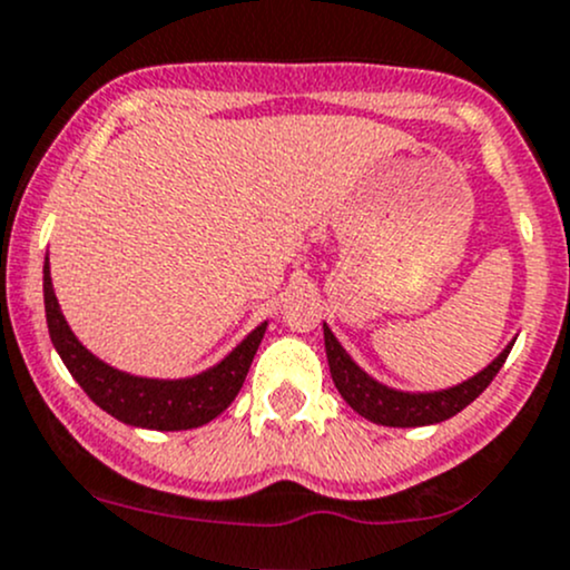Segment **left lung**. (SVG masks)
I'll use <instances>...</instances> for the list:
<instances>
[{
  "label": "left lung",
  "mask_w": 570,
  "mask_h": 570,
  "mask_svg": "<svg viewBox=\"0 0 570 570\" xmlns=\"http://www.w3.org/2000/svg\"><path fill=\"white\" fill-rule=\"evenodd\" d=\"M510 350H513V344H510L493 364H488L480 375L461 383V386L433 394H405L381 386V383L372 381L366 372H361L325 325L327 366H331V377L333 383H336L338 394H342L344 400H347V405L353 407V411H358L361 416L370 419V422L375 424H386V428H422V424L444 422V419L461 413L465 405H471L476 396L491 386L497 372L502 370V364L508 361Z\"/></svg>",
  "instance_id": "1"
}]
</instances>
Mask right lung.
Masks as SVG:
<instances>
[{
  "label": "right lung",
  "instance_id": "1",
  "mask_svg": "<svg viewBox=\"0 0 570 570\" xmlns=\"http://www.w3.org/2000/svg\"><path fill=\"white\" fill-rule=\"evenodd\" d=\"M43 303L51 344L82 392L118 422L148 430H189L220 416L243 389L253 355L267 327L258 325L223 364L204 375L189 377V381H148V377H131L112 370L77 342L57 306L49 262L43 264Z\"/></svg>",
  "mask_w": 570,
  "mask_h": 570
}]
</instances>
